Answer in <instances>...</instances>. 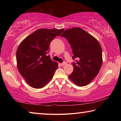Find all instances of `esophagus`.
Returning a JSON list of instances; mask_svg holds the SVG:
<instances>
[{"mask_svg": "<svg viewBox=\"0 0 121 121\" xmlns=\"http://www.w3.org/2000/svg\"><path fill=\"white\" fill-rule=\"evenodd\" d=\"M67 64V62H65V61H64V62H63V63H61V66H64V65H65Z\"/></svg>", "mask_w": 121, "mask_h": 121, "instance_id": "34e87169", "label": "esophagus"}]
</instances>
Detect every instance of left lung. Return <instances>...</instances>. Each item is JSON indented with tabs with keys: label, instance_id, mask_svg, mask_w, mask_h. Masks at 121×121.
<instances>
[{
	"label": "left lung",
	"instance_id": "obj_1",
	"mask_svg": "<svg viewBox=\"0 0 121 121\" xmlns=\"http://www.w3.org/2000/svg\"><path fill=\"white\" fill-rule=\"evenodd\" d=\"M73 50V70L69 78L79 86L86 85L97 76L102 63V49L91 35L81 28L67 29L62 34Z\"/></svg>",
	"mask_w": 121,
	"mask_h": 121
}]
</instances>
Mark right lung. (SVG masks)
Here are the masks:
<instances>
[{
    "instance_id": "add662e5",
    "label": "right lung",
    "mask_w": 121,
    "mask_h": 121,
    "mask_svg": "<svg viewBox=\"0 0 121 121\" xmlns=\"http://www.w3.org/2000/svg\"><path fill=\"white\" fill-rule=\"evenodd\" d=\"M63 31V29H39L19 45L16 54L17 69L30 86L40 89L52 78L58 64L46 54L51 41Z\"/></svg>"
}]
</instances>
